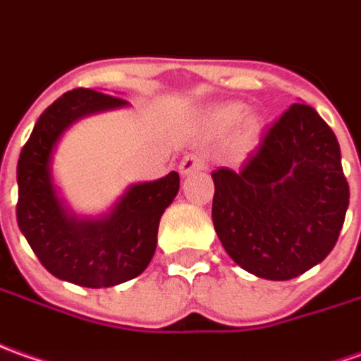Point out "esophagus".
<instances>
[{"instance_id":"esophagus-1","label":"esophagus","mask_w":361,"mask_h":361,"mask_svg":"<svg viewBox=\"0 0 361 361\" xmlns=\"http://www.w3.org/2000/svg\"><path fill=\"white\" fill-rule=\"evenodd\" d=\"M205 166V160L201 158L200 154H188L183 156L180 161V171L181 173H193V171L201 170Z\"/></svg>"}]
</instances>
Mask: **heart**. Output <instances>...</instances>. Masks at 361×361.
Listing matches in <instances>:
<instances>
[{"instance_id": "obj_1", "label": "heart", "mask_w": 361, "mask_h": 361, "mask_svg": "<svg viewBox=\"0 0 361 361\" xmlns=\"http://www.w3.org/2000/svg\"><path fill=\"white\" fill-rule=\"evenodd\" d=\"M245 110L247 109L241 102L223 104V106H219L213 112V122H215V126L219 130H229L243 118ZM259 134H261V120L251 116V118L245 120L241 132H239V140H241L243 144H252L255 140L259 138Z\"/></svg>"}]
</instances>
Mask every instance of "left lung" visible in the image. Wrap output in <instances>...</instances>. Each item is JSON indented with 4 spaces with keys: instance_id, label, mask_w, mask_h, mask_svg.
<instances>
[{
    "instance_id": "1",
    "label": "left lung",
    "mask_w": 361,
    "mask_h": 361,
    "mask_svg": "<svg viewBox=\"0 0 361 361\" xmlns=\"http://www.w3.org/2000/svg\"><path fill=\"white\" fill-rule=\"evenodd\" d=\"M212 178L215 233L245 271L290 281L334 249L350 188L336 134L312 106H288L241 170L219 168Z\"/></svg>"
}]
</instances>
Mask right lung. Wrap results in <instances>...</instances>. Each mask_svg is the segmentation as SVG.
Masks as SVG:
<instances>
[{
    "label": "right lung",
    "mask_w": 361,
    "mask_h": 361,
    "mask_svg": "<svg viewBox=\"0 0 361 361\" xmlns=\"http://www.w3.org/2000/svg\"><path fill=\"white\" fill-rule=\"evenodd\" d=\"M126 100L92 88H73L39 116L17 161V225L51 274L87 288H106L144 273L161 213L180 190L178 171L132 185L110 215L77 221L59 203L49 160L61 134L87 114L124 106Z\"/></svg>",
    "instance_id": "add662e5"
}]
</instances>
